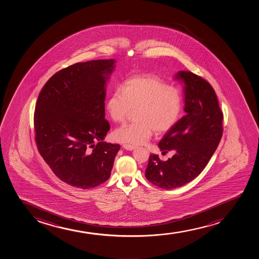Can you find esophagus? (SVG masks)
<instances>
[{"label":"esophagus","mask_w":259,"mask_h":259,"mask_svg":"<svg viewBox=\"0 0 259 259\" xmlns=\"http://www.w3.org/2000/svg\"><path fill=\"white\" fill-rule=\"evenodd\" d=\"M122 147L126 150H133L135 149L134 145H127V144H124V145H122Z\"/></svg>","instance_id":"34e87169"}]
</instances>
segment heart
<instances>
[{
	"label": "heart",
	"instance_id": "heart-1",
	"mask_svg": "<svg viewBox=\"0 0 259 259\" xmlns=\"http://www.w3.org/2000/svg\"><path fill=\"white\" fill-rule=\"evenodd\" d=\"M183 107V98L178 87L167 85L155 76H134L116 88L109 96L107 110L112 120L121 123L135 113L136 122L126 124L114 132L118 141L143 145L153 132L162 134L178 122Z\"/></svg>",
	"mask_w": 259,
	"mask_h": 259
}]
</instances>
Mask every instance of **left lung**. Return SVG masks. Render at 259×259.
I'll return each instance as SVG.
<instances>
[{"label": "left lung", "mask_w": 259, "mask_h": 259, "mask_svg": "<svg viewBox=\"0 0 259 259\" xmlns=\"http://www.w3.org/2000/svg\"><path fill=\"white\" fill-rule=\"evenodd\" d=\"M175 79L184 83V111L187 113L159 142L162 153L174 156L162 161L158 155L149 158L145 177L163 189L182 187L203 171L223 136V114L214 89L205 79L180 71Z\"/></svg>", "instance_id": "left-lung-1"}]
</instances>
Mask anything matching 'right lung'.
Returning <instances> with one entry per match:
<instances>
[{
    "label": "right lung",
    "mask_w": 259,
    "mask_h": 259,
    "mask_svg": "<svg viewBox=\"0 0 259 259\" xmlns=\"http://www.w3.org/2000/svg\"><path fill=\"white\" fill-rule=\"evenodd\" d=\"M114 59L78 62L54 74L39 93L34 114L39 153L60 180L89 189L111 175L120 145L103 141L106 84Z\"/></svg>",
    "instance_id": "1"
}]
</instances>
